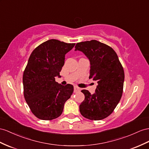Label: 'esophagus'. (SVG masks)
Wrapping results in <instances>:
<instances>
[{
	"label": "esophagus",
	"instance_id": "obj_1",
	"mask_svg": "<svg viewBox=\"0 0 149 149\" xmlns=\"http://www.w3.org/2000/svg\"><path fill=\"white\" fill-rule=\"evenodd\" d=\"M81 91V89L79 87H77V86H74V93H77L79 92V91Z\"/></svg>",
	"mask_w": 149,
	"mask_h": 149
}]
</instances>
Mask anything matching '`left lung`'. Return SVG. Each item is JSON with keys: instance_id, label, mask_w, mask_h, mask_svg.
<instances>
[{"instance_id": "left-lung-1", "label": "left lung", "mask_w": 149, "mask_h": 149, "mask_svg": "<svg viewBox=\"0 0 149 149\" xmlns=\"http://www.w3.org/2000/svg\"><path fill=\"white\" fill-rule=\"evenodd\" d=\"M75 51L83 52L90 61L89 79L97 86L93 94L84 89L85 99L79 106L82 115L91 120H101L111 114L123 93V68L114 49L97 40L77 43Z\"/></svg>"}]
</instances>
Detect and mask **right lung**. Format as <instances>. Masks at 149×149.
Returning <instances> with one entry per match:
<instances>
[{"label": "right lung", "mask_w": 149, "mask_h": 149, "mask_svg": "<svg viewBox=\"0 0 149 149\" xmlns=\"http://www.w3.org/2000/svg\"><path fill=\"white\" fill-rule=\"evenodd\" d=\"M75 43L49 40L37 47L30 55L24 71V96L34 115L52 120L62 114L64 104L74 92L71 84L55 81L65 63V56Z\"/></svg>", "instance_id": "1"}]
</instances>
